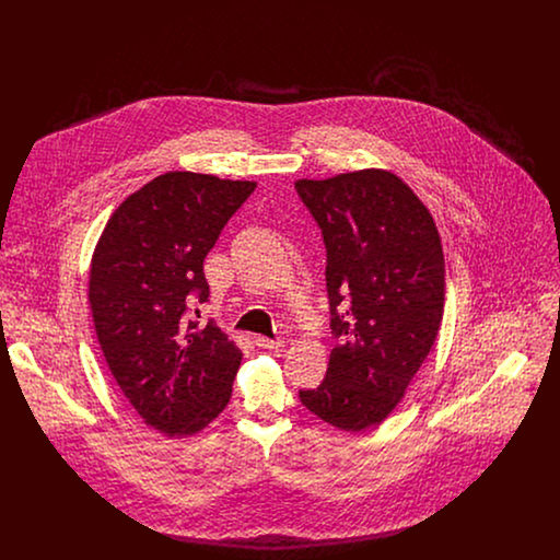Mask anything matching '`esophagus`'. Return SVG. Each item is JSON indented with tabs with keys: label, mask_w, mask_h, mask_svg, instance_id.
Masks as SVG:
<instances>
[{
	"label": "esophagus",
	"mask_w": 560,
	"mask_h": 560,
	"mask_svg": "<svg viewBox=\"0 0 560 560\" xmlns=\"http://www.w3.org/2000/svg\"><path fill=\"white\" fill-rule=\"evenodd\" d=\"M254 345L260 348H267V350H281L283 342L281 340H270L267 336H256L254 338Z\"/></svg>",
	"instance_id": "1"
}]
</instances>
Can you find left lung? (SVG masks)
<instances>
[{
	"instance_id": "1",
	"label": "left lung",
	"mask_w": 560,
	"mask_h": 560,
	"mask_svg": "<svg viewBox=\"0 0 560 560\" xmlns=\"http://www.w3.org/2000/svg\"><path fill=\"white\" fill-rule=\"evenodd\" d=\"M327 249L331 350L302 405L345 432L382 424L434 345L445 308V258L432 213L380 167L295 180Z\"/></svg>"
}]
</instances>
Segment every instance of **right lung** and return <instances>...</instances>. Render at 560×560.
<instances>
[{"instance_id": "obj_1", "label": "right lung", "mask_w": 560, "mask_h": 560, "mask_svg": "<svg viewBox=\"0 0 560 560\" xmlns=\"http://www.w3.org/2000/svg\"><path fill=\"white\" fill-rule=\"evenodd\" d=\"M254 188L199 172L161 174L119 203L94 247L88 302L108 370L144 424L165 436L197 434L231 399L243 354L190 311L210 295L208 252Z\"/></svg>"}]
</instances>
